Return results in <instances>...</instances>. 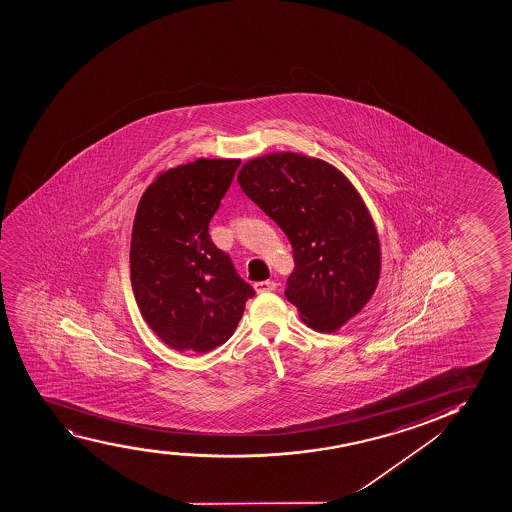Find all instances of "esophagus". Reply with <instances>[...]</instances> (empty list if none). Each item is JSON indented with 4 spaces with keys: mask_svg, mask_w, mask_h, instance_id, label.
I'll return each mask as SVG.
<instances>
[{
    "mask_svg": "<svg viewBox=\"0 0 512 512\" xmlns=\"http://www.w3.org/2000/svg\"><path fill=\"white\" fill-rule=\"evenodd\" d=\"M253 288L257 293H267V291L276 290V283L274 281H260V283L253 284Z\"/></svg>",
    "mask_w": 512,
    "mask_h": 512,
    "instance_id": "34e87169",
    "label": "esophagus"
}]
</instances>
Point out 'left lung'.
Masks as SVG:
<instances>
[{
    "instance_id": "1",
    "label": "left lung",
    "mask_w": 512,
    "mask_h": 512,
    "mask_svg": "<svg viewBox=\"0 0 512 512\" xmlns=\"http://www.w3.org/2000/svg\"><path fill=\"white\" fill-rule=\"evenodd\" d=\"M238 184L293 247L284 295L316 331L333 333L371 300L381 272L373 217L335 165L300 153L252 158Z\"/></svg>"
}]
</instances>
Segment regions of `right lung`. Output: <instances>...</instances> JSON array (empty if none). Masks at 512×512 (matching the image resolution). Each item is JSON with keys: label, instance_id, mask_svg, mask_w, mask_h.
Here are the masks:
<instances>
[{"label": "right lung", "instance_id": "1", "mask_svg": "<svg viewBox=\"0 0 512 512\" xmlns=\"http://www.w3.org/2000/svg\"><path fill=\"white\" fill-rule=\"evenodd\" d=\"M240 160L198 158L162 172L141 196L131 234V286L165 345L207 354L233 336L255 295L215 247L209 222Z\"/></svg>", "mask_w": 512, "mask_h": 512}]
</instances>
